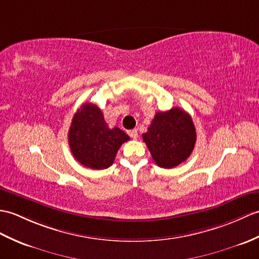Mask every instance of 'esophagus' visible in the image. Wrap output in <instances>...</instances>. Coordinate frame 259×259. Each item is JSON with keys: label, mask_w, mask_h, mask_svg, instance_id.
Returning a JSON list of instances; mask_svg holds the SVG:
<instances>
[{"label": "esophagus", "mask_w": 259, "mask_h": 259, "mask_svg": "<svg viewBox=\"0 0 259 259\" xmlns=\"http://www.w3.org/2000/svg\"><path fill=\"white\" fill-rule=\"evenodd\" d=\"M128 135L132 138V139H137L138 138V131L136 129H132L128 131Z\"/></svg>", "instance_id": "34e87169"}]
</instances>
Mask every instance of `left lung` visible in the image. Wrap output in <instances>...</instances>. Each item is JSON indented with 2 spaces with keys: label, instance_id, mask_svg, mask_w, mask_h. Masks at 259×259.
I'll list each match as a JSON object with an SVG mask.
<instances>
[{
  "label": "left lung",
  "instance_id": "1",
  "mask_svg": "<svg viewBox=\"0 0 259 259\" xmlns=\"http://www.w3.org/2000/svg\"><path fill=\"white\" fill-rule=\"evenodd\" d=\"M142 138L155 163L160 167L172 169L191 155L196 131L188 112L172 108L169 111L155 113Z\"/></svg>",
  "mask_w": 259,
  "mask_h": 259
}]
</instances>
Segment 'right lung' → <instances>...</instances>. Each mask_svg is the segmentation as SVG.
<instances>
[{"label": "right lung", "instance_id": "add662e5", "mask_svg": "<svg viewBox=\"0 0 259 259\" xmlns=\"http://www.w3.org/2000/svg\"><path fill=\"white\" fill-rule=\"evenodd\" d=\"M130 139L118 127H108L102 111L94 104H83L74 115L68 143L75 159L93 170L109 167L121 144Z\"/></svg>", "mask_w": 259, "mask_h": 259}]
</instances>
